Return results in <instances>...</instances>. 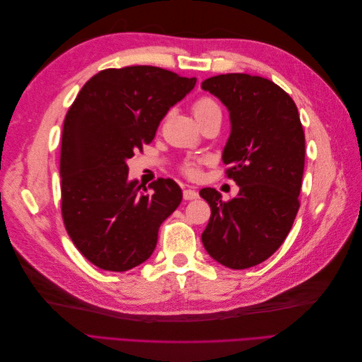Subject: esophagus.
<instances>
[{
	"label": "esophagus",
	"mask_w": 362,
	"mask_h": 362,
	"mask_svg": "<svg viewBox=\"0 0 362 362\" xmlns=\"http://www.w3.org/2000/svg\"><path fill=\"white\" fill-rule=\"evenodd\" d=\"M182 198H184V201H193V199H198L199 194H198V192H196V190L185 189L182 192Z\"/></svg>",
	"instance_id": "34e87169"
}]
</instances>
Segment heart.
<instances>
[{"label":"heart","instance_id":"obj_1","mask_svg":"<svg viewBox=\"0 0 362 362\" xmlns=\"http://www.w3.org/2000/svg\"><path fill=\"white\" fill-rule=\"evenodd\" d=\"M193 112H194V116L196 119H202L211 113H221V107L217 105V103L214 100H211V98H201V100H198L194 103L193 105ZM184 172L190 175V177H194L196 173H198V164L196 163H187L184 166Z\"/></svg>","mask_w":362,"mask_h":362}]
</instances>
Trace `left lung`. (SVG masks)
Segmentation results:
<instances>
[{
    "label": "left lung",
    "instance_id": "obj_1",
    "mask_svg": "<svg viewBox=\"0 0 362 362\" xmlns=\"http://www.w3.org/2000/svg\"><path fill=\"white\" fill-rule=\"evenodd\" d=\"M228 108L231 133L222 160L240 187L231 201L214 189L199 192L211 206L202 243L222 266L242 270L275 254L299 210L305 134L298 107L273 81L223 74L201 84Z\"/></svg>",
    "mask_w": 362,
    "mask_h": 362
}]
</instances>
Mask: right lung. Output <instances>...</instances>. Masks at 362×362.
Masks as SVG:
<instances>
[{
  "instance_id": "obj_1",
  "label": "right lung",
  "mask_w": 362,
  "mask_h": 362,
  "mask_svg": "<svg viewBox=\"0 0 362 362\" xmlns=\"http://www.w3.org/2000/svg\"><path fill=\"white\" fill-rule=\"evenodd\" d=\"M196 78L156 66L104 69L87 81L64 117L62 214L81 254L103 270L127 272L154 252L160 225L182 199L180 185L128 180V158L151 144L169 108Z\"/></svg>"
}]
</instances>
